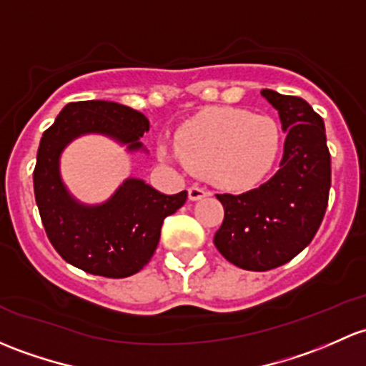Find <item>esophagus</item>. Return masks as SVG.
<instances>
[{
    "mask_svg": "<svg viewBox=\"0 0 366 366\" xmlns=\"http://www.w3.org/2000/svg\"><path fill=\"white\" fill-rule=\"evenodd\" d=\"M210 193L207 189H203V187L199 186H191L189 187V199L191 202H198V199L205 198V196H209Z\"/></svg>",
    "mask_w": 366,
    "mask_h": 366,
    "instance_id": "1",
    "label": "esophagus"
}]
</instances>
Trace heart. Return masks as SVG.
<instances>
[{
    "label": "heart",
    "instance_id": "heart-1",
    "mask_svg": "<svg viewBox=\"0 0 366 366\" xmlns=\"http://www.w3.org/2000/svg\"><path fill=\"white\" fill-rule=\"evenodd\" d=\"M280 129L270 115L217 107L194 115L177 132V149L161 144V159L205 173L214 186L247 191L263 182L280 154Z\"/></svg>",
    "mask_w": 366,
    "mask_h": 366
}]
</instances>
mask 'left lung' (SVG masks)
Masks as SVG:
<instances>
[{"label":"left lung","instance_id":"8db88e82","mask_svg":"<svg viewBox=\"0 0 366 366\" xmlns=\"http://www.w3.org/2000/svg\"><path fill=\"white\" fill-rule=\"evenodd\" d=\"M286 133L279 172L257 189L217 194L224 221L214 237L217 251L244 270L264 272L291 261L321 226L332 186L325 122L298 96L263 89Z\"/></svg>","mask_w":366,"mask_h":366}]
</instances>
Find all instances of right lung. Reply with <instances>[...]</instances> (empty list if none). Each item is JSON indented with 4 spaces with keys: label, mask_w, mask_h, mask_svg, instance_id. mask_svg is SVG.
<instances>
[{
    "label": "right lung",
    "mask_w": 366,
    "mask_h": 366,
    "mask_svg": "<svg viewBox=\"0 0 366 366\" xmlns=\"http://www.w3.org/2000/svg\"><path fill=\"white\" fill-rule=\"evenodd\" d=\"M149 119L138 110L105 99L68 103L44 133L33 173L34 198L49 240L66 263L92 275L124 279L151 261L167 215L186 203L187 191L163 194L144 179L128 177L102 203H84L61 177V156L73 140L102 134L147 152L140 138Z\"/></svg>",
    "instance_id": "1"
}]
</instances>
